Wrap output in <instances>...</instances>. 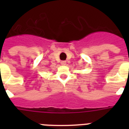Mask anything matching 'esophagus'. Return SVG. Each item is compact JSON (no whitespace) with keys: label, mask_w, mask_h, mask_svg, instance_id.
I'll return each instance as SVG.
<instances>
[{"label":"esophagus","mask_w":129,"mask_h":129,"mask_svg":"<svg viewBox=\"0 0 129 129\" xmlns=\"http://www.w3.org/2000/svg\"><path fill=\"white\" fill-rule=\"evenodd\" d=\"M61 64L62 65V66H65V65H66V61H62L61 62Z\"/></svg>","instance_id":"34e87169"}]
</instances>
